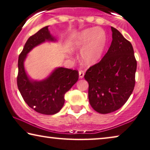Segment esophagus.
I'll return each mask as SVG.
<instances>
[{
	"label": "esophagus",
	"instance_id": "obj_1",
	"mask_svg": "<svg viewBox=\"0 0 150 150\" xmlns=\"http://www.w3.org/2000/svg\"><path fill=\"white\" fill-rule=\"evenodd\" d=\"M79 73V77H80V79H82V78L84 77V71L80 70Z\"/></svg>",
	"mask_w": 150,
	"mask_h": 150
}]
</instances>
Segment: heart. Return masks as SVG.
<instances>
[{
    "label": "heart",
    "instance_id": "b5f03b06",
    "mask_svg": "<svg viewBox=\"0 0 150 150\" xmlns=\"http://www.w3.org/2000/svg\"><path fill=\"white\" fill-rule=\"evenodd\" d=\"M106 43L103 30L91 28L78 34L74 38L72 49L82 50L81 60L84 64L91 66L100 60Z\"/></svg>",
    "mask_w": 150,
    "mask_h": 150
}]
</instances>
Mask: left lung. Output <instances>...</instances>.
I'll return each instance as SVG.
<instances>
[{
    "instance_id": "8db88e82",
    "label": "left lung",
    "mask_w": 150,
    "mask_h": 150,
    "mask_svg": "<svg viewBox=\"0 0 150 150\" xmlns=\"http://www.w3.org/2000/svg\"><path fill=\"white\" fill-rule=\"evenodd\" d=\"M111 29L112 41L108 52L84 75L91 107L103 114L120 109L135 84L137 61L133 46L118 30Z\"/></svg>"
}]
</instances>
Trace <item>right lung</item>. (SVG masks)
I'll list each match as a JSON object with an SVG mask.
<instances>
[{
  "label": "right lung",
  "instance_id": "1",
  "mask_svg": "<svg viewBox=\"0 0 150 150\" xmlns=\"http://www.w3.org/2000/svg\"><path fill=\"white\" fill-rule=\"evenodd\" d=\"M45 40H55L50 34L48 26L40 29L28 39L19 56L17 84L23 100L30 108L40 114L53 115L62 108L65 94L79 80V71L58 68L42 81L30 80L25 71L23 62L34 47Z\"/></svg>",
  "mask_w": 150,
  "mask_h": 150
}]
</instances>
